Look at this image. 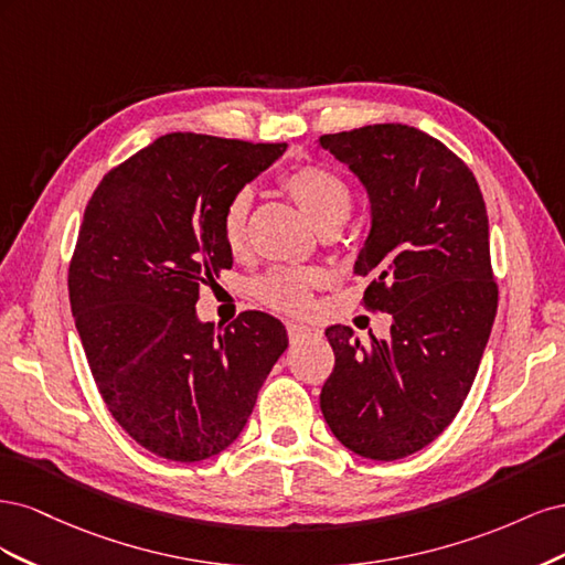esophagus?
I'll return each instance as SVG.
<instances>
[{
  "label": "esophagus",
  "instance_id": "1",
  "mask_svg": "<svg viewBox=\"0 0 565 565\" xmlns=\"http://www.w3.org/2000/svg\"><path fill=\"white\" fill-rule=\"evenodd\" d=\"M287 334H289V339H292V341H303V339H318L322 332L318 328H311V324L289 320L287 322Z\"/></svg>",
  "mask_w": 565,
  "mask_h": 565
}]
</instances>
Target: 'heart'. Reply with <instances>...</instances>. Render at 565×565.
<instances>
[{
	"label": "heart",
	"instance_id": "heart-1",
	"mask_svg": "<svg viewBox=\"0 0 565 565\" xmlns=\"http://www.w3.org/2000/svg\"><path fill=\"white\" fill-rule=\"evenodd\" d=\"M282 191L292 198L299 210L311 218V224L322 233L344 224L353 210L351 185L337 172L320 164H303L287 172L280 179ZM249 212L252 193L237 191L221 214V241L228 252L241 254L247 247L249 237ZM316 278L306 270L278 268L270 270L256 285V295L278 311H303L311 303V289Z\"/></svg>",
	"mask_w": 565,
	"mask_h": 565
}]
</instances>
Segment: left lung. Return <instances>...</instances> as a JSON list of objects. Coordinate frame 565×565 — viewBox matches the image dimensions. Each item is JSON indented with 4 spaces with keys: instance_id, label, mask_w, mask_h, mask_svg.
<instances>
[{
    "instance_id": "left-lung-1",
    "label": "left lung",
    "mask_w": 565,
    "mask_h": 565,
    "mask_svg": "<svg viewBox=\"0 0 565 565\" xmlns=\"http://www.w3.org/2000/svg\"><path fill=\"white\" fill-rule=\"evenodd\" d=\"M361 179L372 226L353 273L365 309L391 313V334L361 344L324 330L334 370L320 409L341 446L391 461L448 429L481 365L498 313L488 212L471 169L434 136L370 125L320 136Z\"/></svg>"
}]
</instances>
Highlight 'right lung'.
<instances>
[{
    "label": "right lung",
    "mask_w": 565,
    "mask_h": 565,
    "mask_svg": "<svg viewBox=\"0 0 565 565\" xmlns=\"http://www.w3.org/2000/svg\"><path fill=\"white\" fill-rule=\"evenodd\" d=\"M285 148L167 134L110 169L84 210L67 273L75 328L110 415L158 457L226 450L287 349L268 313L224 330L195 313L200 287L233 266L226 202Z\"/></svg>",
    "instance_id": "right-lung-1"
}]
</instances>
